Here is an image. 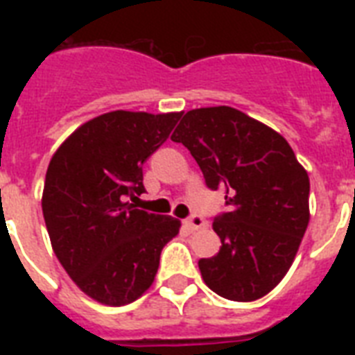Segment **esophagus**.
Here are the masks:
<instances>
[{
  "label": "esophagus",
  "instance_id": "34e87169",
  "mask_svg": "<svg viewBox=\"0 0 355 355\" xmlns=\"http://www.w3.org/2000/svg\"><path fill=\"white\" fill-rule=\"evenodd\" d=\"M186 227H188L189 230H200V228L206 227V221L200 216H193L189 217V219H186Z\"/></svg>",
  "mask_w": 355,
  "mask_h": 355
}]
</instances>
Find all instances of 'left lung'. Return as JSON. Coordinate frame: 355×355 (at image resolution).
Segmentation results:
<instances>
[{"label":"left lung","mask_w":355,"mask_h":355,"mask_svg":"<svg viewBox=\"0 0 355 355\" xmlns=\"http://www.w3.org/2000/svg\"><path fill=\"white\" fill-rule=\"evenodd\" d=\"M188 147L230 211L214 221L221 250L199 259L219 297L252 302L270 293L297 256L309 223V177L287 139L232 107L195 108L171 136Z\"/></svg>","instance_id":"8db88e82"}]
</instances>
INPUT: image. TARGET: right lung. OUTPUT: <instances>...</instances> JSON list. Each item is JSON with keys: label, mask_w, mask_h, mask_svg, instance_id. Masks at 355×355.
I'll return each instance as SVG.
<instances>
[{"label": "right lung", "mask_w": 355, "mask_h": 355, "mask_svg": "<svg viewBox=\"0 0 355 355\" xmlns=\"http://www.w3.org/2000/svg\"><path fill=\"white\" fill-rule=\"evenodd\" d=\"M182 112L114 110L86 121L55 150L42 211L51 247L80 291L105 306H125L155 282L162 248L180 230L171 216L134 208L144 162Z\"/></svg>", "instance_id": "add662e5"}]
</instances>
